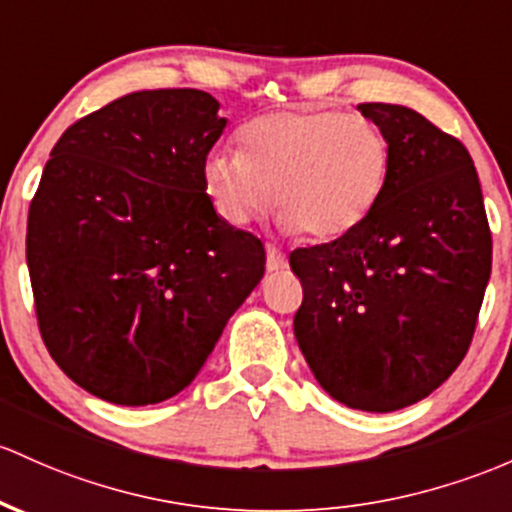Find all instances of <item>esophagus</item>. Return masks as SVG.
<instances>
[{"mask_svg": "<svg viewBox=\"0 0 512 512\" xmlns=\"http://www.w3.org/2000/svg\"><path fill=\"white\" fill-rule=\"evenodd\" d=\"M286 267V255L274 245H267V272H279Z\"/></svg>", "mask_w": 512, "mask_h": 512, "instance_id": "esophagus-1", "label": "esophagus"}]
</instances>
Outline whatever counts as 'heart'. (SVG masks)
<instances>
[{
  "mask_svg": "<svg viewBox=\"0 0 512 512\" xmlns=\"http://www.w3.org/2000/svg\"><path fill=\"white\" fill-rule=\"evenodd\" d=\"M240 153L216 148L201 177L213 209L247 226L272 204L286 233L333 240L374 209L389 174V140L372 121L335 111H274L238 131Z\"/></svg>",
  "mask_w": 512,
  "mask_h": 512,
  "instance_id": "b5f03b06",
  "label": "heart"
}]
</instances>
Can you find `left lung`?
I'll use <instances>...</instances> for the list:
<instances>
[{
	"label": "left lung",
	"instance_id": "left-lung-1",
	"mask_svg": "<svg viewBox=\"0 0 512 512\" xmlns=\"http://www.w3.org/2000/svg\"><path fill=\"white\" fill-rule=\"evenodd\" d=\"M389 140L369 216L289 265L303 284L294 335L335 401L391 413L459 367L491 277V230L469 150L401 104H359Z\"/></svg>",
	"mask_w": 512,
	"mask_h": 512
}]
</instances>
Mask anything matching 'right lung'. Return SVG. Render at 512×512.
I'll use <instances>...</instances> for the list:
<instances>
[{
  "label": "right lung",
  "mask_w": 512,
  "mask_h": 512,
  "mask_svg": "<svg viewBox=\"0 0 512 512\" xmlns=\"http://www.w3.org/2000/svg\"><path fill=\"white\" fill-rule=\"evenodd\" d=\"M201 89L111 101L60 136L28 209L26 262L50 357L101 401L148 406L204 367L265 274L213 209L201 165L228 119Z\"/></svg>",
  "instance_id": "add662e5"
}]
</instances>
